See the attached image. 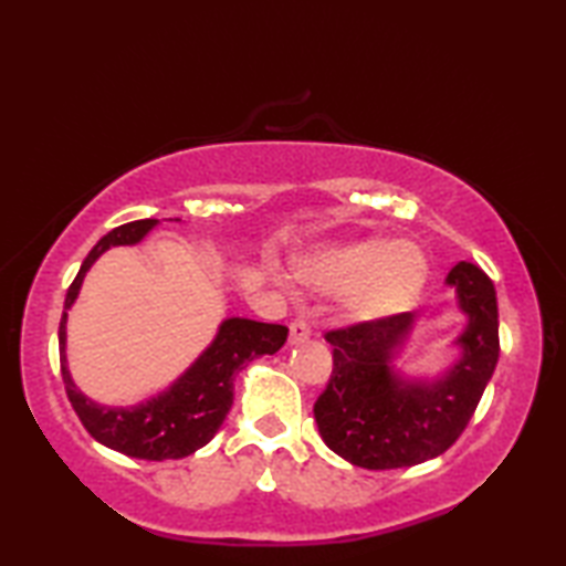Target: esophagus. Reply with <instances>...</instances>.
<instances>
[{
  "label": "esophagus",
  "mask_w": 566,
  "mask_h": 566,
  "mask_svg": "<svg viewBox=\"0 0 566 566\" xmlns=\"http://www.w3.org/2000/svg\"><path fill=\"white\" fill-rule=\"evenodd\" d=\"M310 334H312V327L304 319H294L290 324V342L292 344H300L304 339H310Z\"/></svg>",
  "instance_id": "1"
}]
</instances>
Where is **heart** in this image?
Returning a JSON list of instances; mask_svg holds the SVG:
<instances>
[{
	"mask_svg": "<svg viewBox=\"0 0 566 566\" xmlns=\"http://www.w3.org/2000/svg\"><path fill=\"white\" fill-rule=\"evenodd\" d=\"M294 274L312 290L342 292L352 319L377 322L417 300L427 282V260L417 247L371 237L319 249L296 262Z\"/></svg>",
	"mask_w": 566,
	"mask_h": 566,
	"instance_id": "b5f03b06",
	"label": "heart"
}]
</instances>
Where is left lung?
<instances>
[{"label": "left lung", "instance_id": "obj_1", "mask_svg": "<svg viewBox=\"0 0 566 566\" xmlns=\"http://www.w3.org/2000/svg\"><path fill=\"white\" fill-rule=\"evenodd\" d=\"M469 324L462 357L434 381H405L391 369L411 329L409 312L332 329V377L314 419L332 452L364 469L415 467L444 454L472 419L500 359V312L490 276L459 262L447 274Z\"/></svg>", "mask_w": 566, "mask_h": 566}]
</instances>
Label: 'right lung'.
<instances>
[{
    "instance_id": "right-lung-1",
    "label": "right lung",
    "mask_w": 566,
    "mask_h": 566,
    "mask_svg": "<svg viewBox=\"0 0 566 566\" xmlns=\"http://www.w3.org/2000/svg\"><path fill=\"white\" fill-rule=\"evenodd\" d=\"M155 224L157 219H137V222L112 229L94 244L87 260L82 262V270L76 272L64 300L60 322V364L66 397H70L84 429L97 442L134 459L165 462V459L189 457L217 434V429L222 427L229 409H232L237 371L262 354L282 349L290 329L284 324L232 317L222 322L217 339L209 344L202 357L191 364L167 391L151 397L145 405L102 407L84 397L72 381L64 357L66 310L74 304L84 274L90 272L99 254L107 252L109 247L137 244Z\"/></svg>"
}]
</instances>
